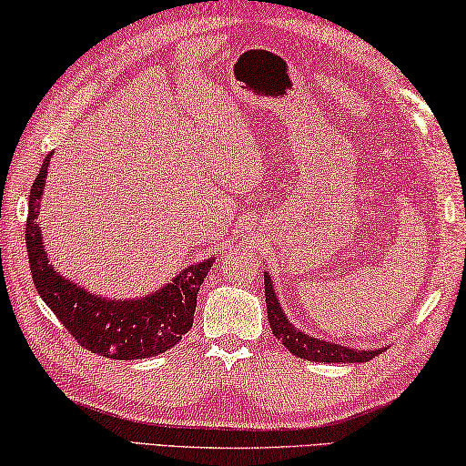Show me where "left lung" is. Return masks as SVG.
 <instances>
[{
	"label": "left lung",
	"instance_id": "8db88e82",
	"mask_svg": "<svg viewBox=\"0 0 466 466\" xmlns=\"http://www.w3.org/2000/svg\"><path fill=\"white\" fill-rule=\"evenodd\" d=\"M265 302H268V321L279 342L284 344V349L290 350L294 357L315 360V363H367L383 352V349L375 350H357L350 346H342L336 342H326V339L313 338L305 334V331L292 326L288 321L286 313L279 307V300L273 290L271 278L265 273Z\"/></svg>",
	"mask_w": 466,
	"mask_h": 466
}]
</instances>
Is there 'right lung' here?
<instances>
[{
    "mask_svg": "<svg viewBox=\"0 0 466 466\" xmlns=\"http://www.w3.org/2000/svg\"><path fill=\"white\" fill-rule=\"evenodd\" d=\"M51 153L28 195L26 250L36 292L86 350L116 360L149 359L178 344L193 328L197 294L216 257L190 265L172 282L140 299L114 300L85 290L54 269L43 245L39 203L46 188Z\"/></svg>",
    "mask_w": 466,
    "mask_h": 466,
    "instance_id": "add662e5",
    "label": "right lung"
}]
</instances>
